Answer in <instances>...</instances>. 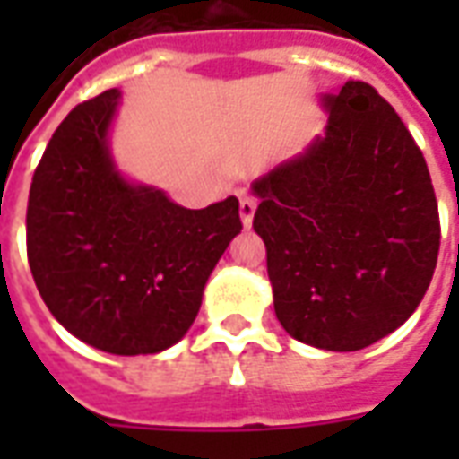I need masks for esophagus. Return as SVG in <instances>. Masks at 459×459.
<instances>
[{"label": "esophagus", "mask_w": 459, "mask_h": 459, "mask_svg": "<svg viewBox=\"0 0 459 459\" xmlns=\"http://www.w3.org/2000/svg\"><path fill=\"white\" fill-rule=\"evenodd\" d=\"M255 199L253 196H240V221H243V226L248 229L250 223H253V213H255Z\"/></svg>", "instance_id": "34e87169"}]
</instances>
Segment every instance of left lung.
<instances>
[{"instance_id":"obj_1","label":"left lung","mask_w":459,"mask_h":459,"mask_svg":"<svg viewBox=\"0 0 459 459\" xmlns=\"http://www.w3.org/2000/svg\"><path fill=\"white\" fill-rule=\"evenodd\" d=\"M327 134L253 181L280 325L329 351L374 344L430 285L440 216L420 147L364 81L325 95Z\"/></svg>"}]
</instances>
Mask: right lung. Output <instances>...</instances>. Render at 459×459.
Returning a JSON list of instances; mask_svg holds the SVG:
<instances>
[{
    "mask_svg": "<svg viewBox=\"0 0 459 459\" xmlns=\"http://www.w3.org/2000/svg\"><path fill=\"white\" fill-rule=\"evenodd\" d=\"M117 91L75 105L39 161L26 255L46 307L74 337L120 356L177 344L211 270L240 233L238 199L184 209L115 171L108 127Z\"/></svg>",
    "mask_w": 459,
    "mask_h": 459,
    "instance_id": "add662e5",
    "label": "right lung"
}]
</instances>
